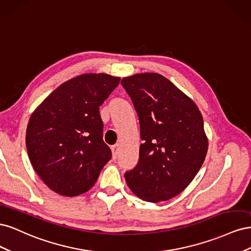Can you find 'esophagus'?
Masks as SVG:
<instances>
[{"instance_id":"1","label":"esophagus","mask_w":251,"mask_h":251,"mask_svg":"<svg viewBox=\"0 0 251 251\" xmlns=\"http://www.w3.org/2000/svg\"><path fill=\"white\" fill-rule=\"evenodd\" d=\"M112 153H113V157L116 159L117 155L119 153V146H118V144H115V146L112 147Z\"/></svg>"}]
</instances>
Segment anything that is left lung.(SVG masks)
Instances as JSON below:
<instances>
[{"label":"left lung","mask_w":251,"mask_h":251,"mask_svg":"<svg viewBox=\"0 0 251 251\" xmlns=\"http://www.w3.org/2000/svg\"><path fill=\"white\" fill-rule=\"evenodd\" d=\"M121 85L137 112L140 137L137 165L125 174L131 191L148 202L174 198L198 174L208 141L196 103L158 73L125 77Z\"/></svg>","instance_id":"obj_1"}]
</instances>
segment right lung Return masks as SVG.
<instances>
[{
	"instance_id": "add662e5",
	"label": "right lung",
	"mask_w": 251,
	"mask_h": 251,
	"mask_svg": "<svg viewBox=\"0 0 251 251\" xmlns=\"http://www.w3.org/2000/svg\"><path fill=\"white\" fill-rule=\"evenodd\" d=\"M109 74H82L62 83L32 113L26 147L34 171L52 191L88 192L112 157L100 107L119 83Z\"/></svg>"
}]
</instances>
